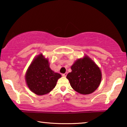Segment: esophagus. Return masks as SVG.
I'll use <instances>...</instances> for the list:
<instances>
[{"label":"esophagus","mask_w":127,"mask_h":127,"mask_svg":"<svg viewBox=\"0 0 127 127\" xmlns=\"http://www.w3.org/2000/svg\"><path fill=\"white\" fill-rule=\"evenodd\" d=\"M67 73H64V74H62V76H64V77H66V75H67Z\"/></svg>","instance_id":"34e87169"}]
</instances>
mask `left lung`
Listing matches in <instances>:
<instances>
[{
    "instance_id": "1",
    "label": "left lung",
    "mask_w": 127,
    "mask_h": 127,
    "mask_svg": "<svg viewBox=\"0 0 127 127\" xmlns=\"http://www.w3.org/2000/svg\"><path fill=\"white\" fill-rule=\"evenodd\" d=\"M72 72L66 78L70 86L77 93L90 94L95 91L99 86L102 74L100 69L90 58L76 61L71 66Z\"/></svg>"
}]
</instances>
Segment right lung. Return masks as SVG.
<instances>
[{
  "label": "right lung",
  "mask_w": 127,
  "mask_h": 127,
  "mask_svg": "<svg viewBox=\"0 0 127 127\" xmlns=\"http://www.w3.org/2000/svg\"><path fill=\"white\" fill-rule=\"evenodd\" d=\"M61 77L60 74L50 69L48 60L40 54L31 63L25 79L31 91L38 95H43L54 88L57 80Z\"/></svg>",
  "instance_id": "add662e5"
}]
</instances>
